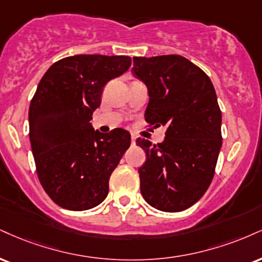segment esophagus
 Segmentation results:
<instances>
[{"mask_svg": "<svg viewBox=\"0 0 262 262\" xmlns=\"http://www.w3.org/2000/svg\"><path fill=\"white\" fill-rule=\"evenodd\" d=\"M135 141H137V137H135V135H132V144L135 145Z\"/></svg>", "mask_w": 262, "mask_h": 262, "instance_id": "obj_1", "label": "esophagus"}]
</instances>
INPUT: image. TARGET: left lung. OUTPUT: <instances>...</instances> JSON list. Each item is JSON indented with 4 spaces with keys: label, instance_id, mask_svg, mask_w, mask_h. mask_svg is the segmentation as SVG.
<instances>
[{
    "label": "left lung",
    "instance_id": "left-lung-1",
    "mask_svg": "<svg viewBox=\"0 0 262 262\" xmlns=\"http://www.w3.org/2000/svg\"><path fill=\"white\" fill-rule=\"evenodd\" d=\"M132 72L149 93L145 121L167 128L157 145L137 139L146 152L140 191L157 210L183 211L203 196L215 174L222 146L215 88L203 69L179 55L133 57Z\"/></svg>",
    "mask_w": 262,
    "mask_h": 262
}]
</instances>
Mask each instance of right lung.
I'll return each mask as SVG.
<instances>
[{"mask_svg": "<svg viewBox=\"0 0 262 262\" xmlns=\"http://www.w3.org/2000/svg\"><path fill=\"white\" fill-rule=\"evenodd\" d=\"M130 64L128 56L75 55L53 63L37 85L29 107L31 150L43 190L63 209H93L108 194L130 134L100 133L90 121L103 86Z\"/></svg>", "mask_w": 262, "mask_h": 262, "instance_id": "obj_1", "label": "right lung"}]
</instances>
